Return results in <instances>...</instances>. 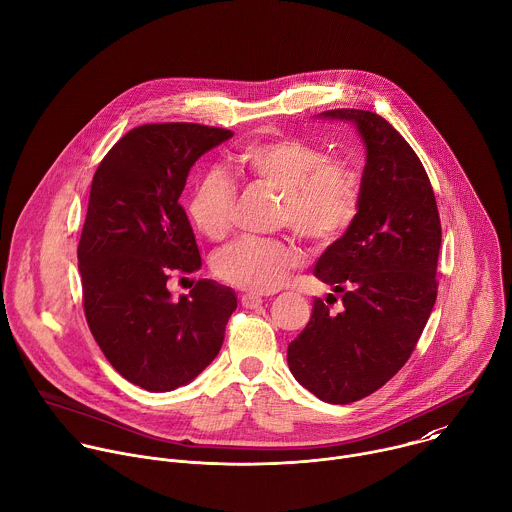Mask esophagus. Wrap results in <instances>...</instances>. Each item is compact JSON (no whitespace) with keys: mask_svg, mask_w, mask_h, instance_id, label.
Here are the masks:
<instances>
[{"mask_svg":"<svg viewBox=\"0 0 512 512\" xmlns=\"http://www.w3.org/2000/svg\"><path fill=\"white\" fill-rule=\"evenodd\" d=\"M241 305L247 309H257L263 305V297L257 293H243L241 295Z\"/></svg>","mask_w":512,"mask_h":512,"instance_id":"obj_1","label":"esophagus"}]
</instances>
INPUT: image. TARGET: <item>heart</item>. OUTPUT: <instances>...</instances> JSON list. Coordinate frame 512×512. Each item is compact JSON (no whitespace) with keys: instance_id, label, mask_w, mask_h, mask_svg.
Wrapping results in <instances>:
<instances>
[{"instance_id":"heart-1","label":"heart","mask_w":512,"mask_h":512,"mask_svg":"<svg viewBox=\"0 0 512 512\" xmlns=\"http://www.w3.org/2000/svg\"><path fill=\"white\" fill-rule=\"evenodd\" d=\"M235 175L279 193L277 223L317 247L342 239L362 209V179L346 162L295 136H271L245 144L233 158ZM235 187L223 170L203 173L189 197L193 227L221 241L233 223ZM301 261L299 249L285 239L245 237L221 249L213 259L215 275L243 291L271 293Z\"/></svg>"}]
</instances>
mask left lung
Wrapping results in <instances>:
<instances>
[{
  "label": "left lung",
  "instance_id": "1",
  "mask_svg": "<svg viewBox=\"0 0 512 512\" xmlns=\"http://www.w3.org/2000/svg\"><path fill=\"white\" fill-rule=\"evenodd\" d=\"M319 118L352 122L362 136V209L315 263L313 275L333 293L313 299L287 364L319 400L350 404L380 390L412 356L436 303L442 229L420 158L386 118L354 108ZM335 294L343 303L329 314L326 303Z\"/></svg>",
  "mask_w": 512,
  "mask_h": 512
}]
</instances>
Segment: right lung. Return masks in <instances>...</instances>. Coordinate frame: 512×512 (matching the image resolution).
<instances>
[{
	"label": "right lung",
	"instance_id": "right-lung-1",
	"mask_svg": "<svg viewBox=\"0 0 512 512\" xmlns=\"http://www.w3.org/2000/svg\"><path fill=\"white\" fill-rule=\"evenodd\" d=\"M231 130L193 122L144 124L98 164L78 245L84 313L112 368L148 392L193 382L219 354L237 309L231 287L199 279L173 299L168 277L201 255L179 199L191 166Z\"/></svg>",
	"mask_w": 512,
	"mask_h": 512
}]
</instances>
